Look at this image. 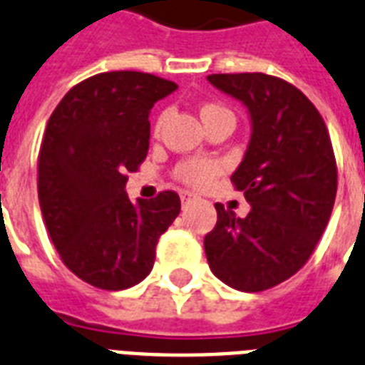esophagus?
Here are the masks:
<instances>
[{"label":"esophagus","instance_id":"1","mask_svg":"<svg viewBox=\"0 0 365 365\" xmlns=\"http://www.w3.org/2000/svg\"><path fill=\"white\" fill-rule=\"evenodd\" d=\"M180 199H182L183 205H189V202L197 199V195L191 193V191H182V193H180Z\"/></svg>","mask_w":365,"mask_h":365}]
</instances>
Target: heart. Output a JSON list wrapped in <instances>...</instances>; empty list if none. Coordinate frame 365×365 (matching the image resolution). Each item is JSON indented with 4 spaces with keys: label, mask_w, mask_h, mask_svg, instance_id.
Masks as SVG:
<instances>
[{
    "label": "heart",
    "mask_w": 365,
    "mask_h": 365,
    "mask_svg": "<svg viewBox=\"0 0 365 365\" xmlns=\"http://www.w3.org/2000/svg\"><path fill=\"white\" fill-rule=\"evenodd\" d=\"M199 113H201L202 122L212 120V118H218V116H233L230 113V108L220 105V103H205ZM160 122H163V118H158L155 132H158ZM222 170H224L222 163L214 160V158H187V160H182L174 168V178L178 182H182L183 185H187V187L205 189L208 185H212V182L222 174Z\"/></svg>",
    "instance_id": "obj_1"
}]
</instances>
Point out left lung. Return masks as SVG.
I'll use <instances>...</instances> for the list:
<instances>
[{
  "label": "left lung",
  "mask_w": 365,
  "mask_h": 365,
  "mask_svg": "<svg viewBox=\"0 0 365 365\" xmlns=\"http://www.w3.org/2000/svg\"><path fill=\"white\" fill-rule=\"evenodd\" d=\"M208 82L247 105L252 135L232 176L250 212L237 218L216 202L205 252L218 279L258 293L312 257L337 195V160L319 110L293 83L262 72L210 74Z\"/></svg>",
  "instance_id": "8db88e82"
}]
</instances>
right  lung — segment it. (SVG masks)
Returning a JSON list of instances; mask_svg holds the SVG:
<instances>
[{"label": "right lung", "mask_w": 365, "mask_h": 365, "mask_svg": "<svg viewBox=\"0 0 365 365\" xmlns=\"http://www.w3.org/2000/svg\"><path fill=\"white\" fill-rule=\"evenodd\" d=\"M176 88L147 72H101L68 90L49 116L38 155L41 214L63 264L93 287L143 282L180 214L176 191L138 202L124 191L149 151V110Z\"/></svg>", "instance_id": "obj_1"}]
</instances>
